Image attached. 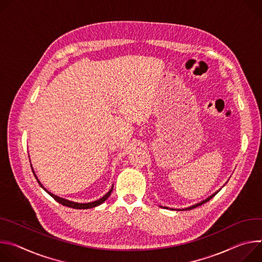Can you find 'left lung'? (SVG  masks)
<instances>
[{
  "label": "left lung",
  "mask_w": 262,
  "mask_h": 262,
  "mask_svg": "<svg viewBox=\"0 0 262 262\" xmlns=\"http://www.w3.org/2000/svg\"><path fill=\"white\" fill-rule=\"evenodd\" d=\"M217 193V191L215 192V193H213V194H211L210 196H208L206 200H204V201H202V202H200V203H198V204H194V205H192V206H190V207H187V208H184V209H182V210H190V209H193V208H195V207H198V206H201V205H203L204 204V203H206V202H208L210 199H212L215 194ZM161 207V206H160ZM163 208H168V207H163ZM178 210H181V209H178Z\"/></svg>",
  "instance_id": "8db88e82"
}]
</instances>
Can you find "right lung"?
Instances as JSON below:
<instances>
[{"label":"right lung","instance_id":"obj_1","mask_svg":"<svg viewBox=\"0 0 262 262\" xmlns=\"http://www.w3.org/2000/svg\"><path fill=\"white\" fill-rule=\"evenodd\" d=\"M32 171H33V173H34V176H35V178H36V180H37V182L39 183V185L55 200V201H57L58 203H60V204H62L63 206H67V207H71V208H74V209H90V208H93V207H96V206H99V205H101L102 203H104L107 199H108V196L111 194V191H112V187H111V189L104 195V196H102L101 199H99V200H97V201H94V202H90V203H77V202H73V201H70V200H67V199H63V198H60V196H58V195H56V194H54V193H52V192H50L49 190H47L45 187H43V185L39 182V180H38V178L36 177V175H35V172H34V170L32 169Z\"/></svg>","mask_w":262,"mask_h":262}]
</instances>
